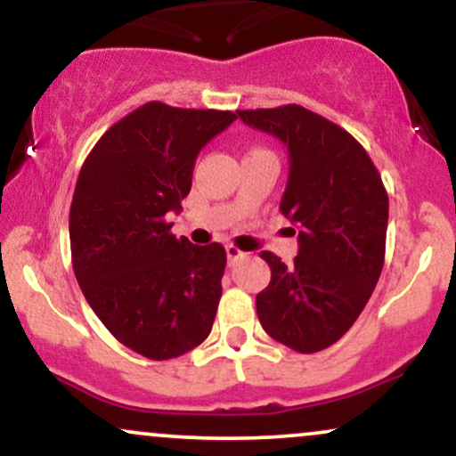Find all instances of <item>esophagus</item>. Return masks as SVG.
<instances>
[{"label":"esophagus","instance_id":"esophagus-1","mask_svg":"<svg viewBox=\"0 0 456 456\" xmlns=\"http://www.w3.org/2000/svg\"><path fill=\"white\" fill-rule=\"evenodd\" d=\"M244 257H246L244 250H240L238 246H233V244H227V259H229V264H235V261H240V259H244Z\"/></svg>","mask_w":456,"mask_h":456}]
</instances>
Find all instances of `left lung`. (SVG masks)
I'll return each mask as SVG.
<instances>
[{
    "label": "left lung",
    "instance_id": "left-lung-1",
    "mask_svg": "<svg viewBox=\"0 0 456 456\" xmlns=\"http://www.w3.org/2000/svg\"><path fill=\"white\" fill-rule=\"evenodd\" d=\"M248 126L289 150L281 212L296 223V259L272 270L257 317L274 341L300 354L330 347L354 326L378 285L386 257L388 192L378 167L347 130L300 104L238 111Z\"/></svg>",
    "mask_w": 456,
    "mask_h": 456
}]
</instances>
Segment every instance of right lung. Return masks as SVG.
<instances>
[{"mask_svg": "<svg viewBox=\"0 0 456 456\" xmlns=\"http://www.w3.org/2000/svg\"><path fill=\"white\" fill-rule=\"evenodd\" d=\"M238 115L151 101L98 139L70 206L72 270L104 328L150 360L191 352L210 334L227 265L223 244L171 233L197 154Z\"/></svg>", "mask_w": 456, "mask_h": 456, "instance_id": "obj_1", "label": "right lung"}]
</instances>
